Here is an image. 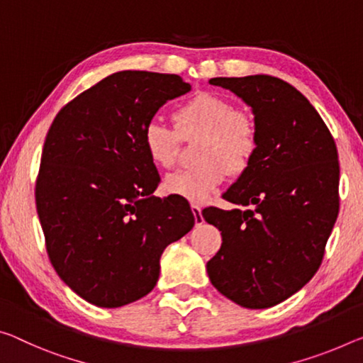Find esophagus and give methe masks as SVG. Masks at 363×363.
Wrapping results in <instances>:
<instances>
[{"label":"esophagus","mask_w":363,"mask_h":363,"mask_svg":"<svg viewBox=\"0 0 363 363\" xmlns=\"http://www.w3.org/2000/svg\"><path fill=\"white\" fill-rule=\"evenodd\" d=\"M192 213H194V218H195V224H197V226H200V224L203 223L202 208H200L199 205H192Z\"/></svg>","instance_id":"1"}]
</instances>
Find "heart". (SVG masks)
Listing matches in <instances>:
<instances>
[{
  "label": "heart",
  "instance_id": "1",
  "mask_svg": "<svg viewBox=\"0 0 363 363\" xmlns=\"http://www.w3.org/2000/svg\"><path fill=\"white\" fill-rule=\"evenodd\" d=\"M176 129L152 119L142 132L148 160L158 168L174 164L179 137L200 135L194 168L176 171L166 177L164 189L191 203H205L226 181L229 168L242 172L249 168L258 150V129L249 113L235 109L221 95L200 91L184 101L172 114Z\"/></svg>",
  "mask_w": 363,
  "mask_h": 363
}]
</instances>
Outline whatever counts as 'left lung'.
<instances>
[{"mask_svg": "<svg viewBox=\"0 0 363 363\" xmlns=\"http://www.w3.org/2000/svg\"><path fill=\"white\" fill-rule=\"evenodd\" d=\"M252 108L258 150L224 192L245 210L205 208L223 244L206 263L211 284L245 308L286 301L313 278L339 213L336 143L301 91L278 77H215Z\"/></svg>", "mask_w": 363, "mask_h": 363, "instance_id": "left-lung-1", "label": "left lung"}]
</instances>
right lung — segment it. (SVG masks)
<instances>
[{"mask_svg": "<svg viewBox=\"0 0 363 363\" xmlns=\"http://www.w3.org/2000/svg\"><path fill=\"white\" fill-rule=\"evenodd\" d=\"M191 90L176 74L121 71L56 114L43 145L37 213L50 262L96 307L147 296L160 258L195 224L179 197H155L160 174L142 132L168 100Z\"/></svg>", "mask_w": 363, "mask_h": 363, "instance_id": "right-lung-1", "label": "right lung"}]
</instances>
